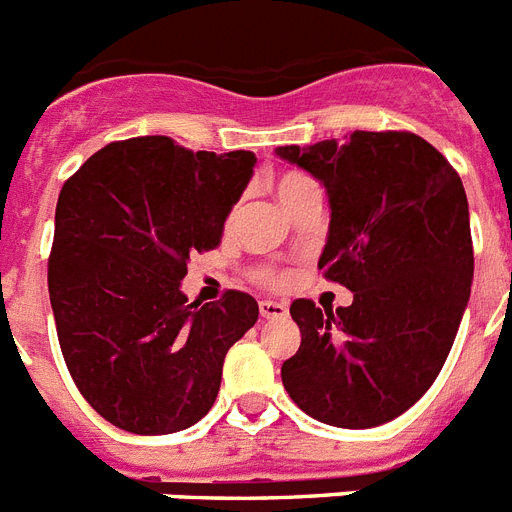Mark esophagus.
Masks as SVG:
<instances>
[{"label":"esophagus","mask_w":512,"mask_h":512,"mask_svg":"<svg viewBox=\"0 0 512 512\" xmlns=\"http://www.w3.org/2000/svg\"><path fill=\"white\" fill-rule=\"evenodd\" d=\"M259 313L264 318H285L287 316V305L277 303V300H261Z\"/></svg>","instance_id":"obj_1"}]
</instances>
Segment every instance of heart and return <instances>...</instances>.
I'll return each instance as SVG.
<instances>
[{
  "label": "heart",
  "instance_id": "obj_1",
  "mask_svg": "<svg viewBox=\"0 0 512 512\" xmlns=\"http://www.w3.org/2000/svg\"><path fill=\"white\" fill-rule=\"evenodd\" d=\"M305 183H310V178L303 176V173H285V176H279L277 178L279 202H282V199H287L290 194H295L298 189H303Z\"/></svg>",
  "mask_w": 512,
  "mask_h": 512
}]
</instances>
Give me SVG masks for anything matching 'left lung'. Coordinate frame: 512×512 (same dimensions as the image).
<instances>
[{
  "mask_svg": "<svg viewBox=\"0 0 512 512\" xmlns=\"http://www.w3.org/2000/svg\"><path fill=\"white\" fill-rule=\"evenodd\" d=\"M329 199L318 269L347 308L290 305L300 349L282 362L290 399L318 422L368 430L404 414L443 370L474 279L469 202L451 163L409 131L277 147Z\"/></svg>",
  "mask_w": 512,
  "mask_h": 512,
  "instance_id": "obj_1",
  "label": "left lung"
}]
</instances>
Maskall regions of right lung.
Listing matches in <instances>:
<instances>
[{
	"label": "right lung",
	"mask_w": 512,
	"mask_h": 512,
	"mask_svg": "<svg viewBox=\"0 0 512 512\" xmlns=\"http://www.w3.org/2000/svg\"><path fill=\"white\" fill-rule=\"evenodd\" d=\"M253 152H191L168 137L111 142L59 194L48 298L72 381L111 425L168 435L212 409L227 349L259 318L230 290L181 292L191 253L220 243Z\"/></svg>",
	"instance_id": "add662e5"
}]
</instances>
